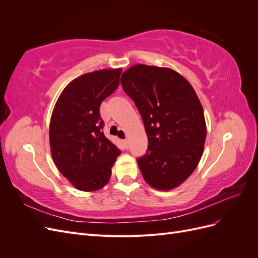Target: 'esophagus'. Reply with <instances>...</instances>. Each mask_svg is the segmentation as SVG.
<instances>
[{
	"mask_svg": "<svg viewBox=\"0 0 258 258\" xmlns=\"http://www.w3.org/2000/svg\"><path fill=\"white\" fill-rule=\"evenodd\" d=\"M123 144H124V146H126V147H128V144H129V141H128V140L126 139V140H123Z\"/></svg>",
	"mask_w": 258,
	"mask_h": 258,
	"instance_id": "obj_1",
	"label": "esophagus"
}]
</instances>
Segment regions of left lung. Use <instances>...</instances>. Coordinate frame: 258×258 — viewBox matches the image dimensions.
I'll list each match as a JSON object with an SVG mask.
<instances>
[{
  "mask_svg": "<svg viewBox=\"0 0 258 258\" xmlns=\"http://www.w3.org/2000/svg\"><path fill=\"white\" fill-rule=\"evenodd\" d=\"M142 116L148 148L138 165L145 182L171 190L190 176L204 154L207 124L192 86L172 69L135 64L121 75Z\"/></svg>",
  "mask_w": 258,
  "mask_h": 258,
  "instance_id": "obj_1",
  "label": "left lung"
}]
</instances>
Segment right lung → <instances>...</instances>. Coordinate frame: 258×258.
<instances>
[{
    "label": "right lung",
    "mask_w": 258,
    "mask_h": 258,
    "mask_svg": "<svg viewBox=\"0 0 258 258\" xmlns=\"http://www.w3.org/2000/svg\"><path fill=\"white\" fill-rule=\"evenodd\" d=\"M121 69H103L70 82L54 104L49 123L51 157L76 189L99 190L108 183L120 155L102 132L100 105L118 88Z\"/></svg>",
    "instance_id": "right-lung-1"
}]
</instances>
